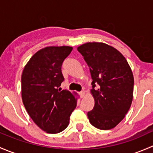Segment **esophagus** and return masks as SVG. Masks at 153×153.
<instances>
[{
  "label": "esophagus",
  "mask_w": 153,
  "mask_h": 153,
  "mask_svg": "<svg viewBox=\"0 0 153 153\" xmlns=\"http://www.w3.org/2000/svg\"><path fill=\"white\" fill-rule=\"evenodd\" d=\"M85 94H86L85 91H81V92H79V95L80 96H81V98H84V97L85 96Z\"/></svg>",
  "instance_id": "esophagus-1"
}]
</instances>
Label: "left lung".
<instances>
[{"mask_svg": "<svg viewBox=\"0 0 153 153\" xmlns=\"http://www.w3.org/2000/svg\"><path fill=\"white\" fill-rule=\"evenodd\" d=\"M92 77L93 109L87 112L90 124L107 130L119 124L130 108L134 78L124 55L104 43H86L77 48ZM97 87H96V86Z\"/></svg>", "mask_w": 153, "mask_h": 153, "instance_id": "obj_1", "label": "left lung"}]
</instances>
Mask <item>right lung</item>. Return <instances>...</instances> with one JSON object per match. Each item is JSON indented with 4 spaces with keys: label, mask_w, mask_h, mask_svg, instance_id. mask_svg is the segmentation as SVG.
Here are the masks:
<instances>
[{
    "label": "right lung",
    "mask_w": 153,
    "mask_h": 153,
    "mask_svg": "<svg viewBox=\"0 0 153 153\" xmlns=\"http://www.w3.org/2000/svg\"><path fill=\"white\" fill-rule=\"evenodd\" d=\"M72 47H47L34 54L21 75L24 105L35 124L47 133L62 132L77 105L75 93L58 88L64 81L61 66Z\"/></svg>",
    "instance_id": "right-lung-1"
}]
</instances>
